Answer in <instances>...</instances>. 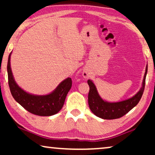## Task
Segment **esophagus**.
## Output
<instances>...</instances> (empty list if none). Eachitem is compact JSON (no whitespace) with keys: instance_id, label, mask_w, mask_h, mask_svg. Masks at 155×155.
Listing matches in <instances>:
<instances>
[{"instance_id":"obj_1","label":"esophagus","mask_w":155,"mask_h":155,"mask_svg":"<svg viewBox=\"0 0 155 155\" xmlns=\"http://www.w3.org/2000/svg\"><path fill=\"white\" fill-rule=\"evenodd\" d=\"M82 76H83V78H90V73H89V72L87 71H86V70H84L83 72H82Z\"/></svg>"}]
</instances>
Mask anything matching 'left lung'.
<instances>
[{
	"mask_svg": "<svg viewBox=\"0 0 155 155\" xmlns=\"http://www.w3.org/2000/svg\"><path fill=\"white\" fill-rule=\"evenodd\" d=\"M147 73V64L146 65L145 75L140 90L130 98L118 102H109L104 100L99 96L97 87L92 80H88L87 83L90 86L88 94V104L90 109L94 115L103 119H116L119 118L134 108L143 96L145 85L146 75Z\"/></svg>",
	"mask_w": 155,
	"mask_h": 155,
	"instance_id": "1",
	"label": "left lung"
}]
</instances>
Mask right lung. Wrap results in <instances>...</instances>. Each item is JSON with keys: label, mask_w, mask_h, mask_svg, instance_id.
<instances>
[{"label": "right lung", "mask_w": 155, "mask_h": 155, "mask_svg": "<svg viewBox=\"0 0 155 155\" xmlns=\"http://www.w3.org/2000/svg\"><path fill=\"white\" fill-rule=\"evenodd\" d=\"M8 56L7 71L8 84L12 96L27 111L40 116H50L58 113L64 104L65 97L72 87V80L68 78L63 80L49 94L37 95L26 92L17 84L10 67V56Z\"/></svg>", "instance_id": "1"}]
</instances>
